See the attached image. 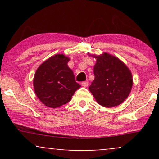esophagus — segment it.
<instances>
[{"mask_svg":"<svg viewBox=\"0 0 159 159\" xmlns=\"http://www.w3.org/2000/svg\"><path fill=\"white\" fill-rule=\"evenodd\" d=\"M81 84H82V87H84V88H86V87H88V82H86V81L82 82Z\"/></svg>","mask_w":159,"mask_h":159,"instance_id":"1","label":"esophagus"}]
</instances>
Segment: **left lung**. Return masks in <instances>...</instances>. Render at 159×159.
<instances>
[{
	"mask_svg": "<svg viewBox=\"0 0 159 159\" xmlns=\"http://www.w3.org/2000/svg\"><path fill=\"white\" fill-rule=\"evenodd\" d=\"M92 56L96 58V63L93 69L95 80L89 87L90 93L104 107L120 105L131 92V71L120 59L107 53Z\"/></svg>",
	"mask_w": 159,
	"mask_h": 159,
	"instance_id": "left-lung-1",
	"label": "left lung"
}]
</instances>
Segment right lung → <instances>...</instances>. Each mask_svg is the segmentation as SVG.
<instances>
[{
    "instance_id": "add662e5",
    "label": "right lung",
    "mask_w": 159,
    "mask_h": 159,
    "mask_svg": "<svg viewBox=\"0 0 159 159\" xmlns=\"http://www.w3.org/2000/svg\"><path fill=\"white\" fill-rule=\"evenodd\" d=\"M69 58L56 54L45 61L37 69L33 79L34 93L45 106L57 108L71 101L80 84L67 65Z\"/></svg>"
}]
</instances>
